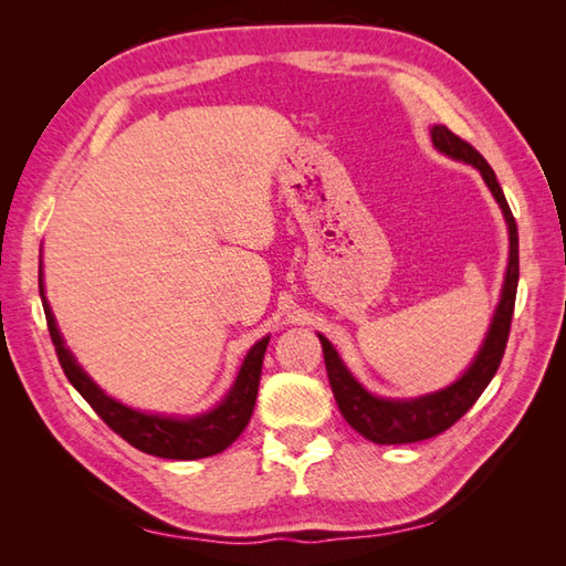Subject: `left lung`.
I'll use <instances>...</instances> for the list:
<instances>
[{
	"label": "left lung",
	"instance_id": "8db88e82",
	"mask_svg": "<svg viewBox=\"0 0 566 566\" xmlns=\"http://www.w3.org/2000/svg\"><path fill=\"white\" fill-rule=\"evenodd\" d=\"M432 146L440 153L450 155L454 160H462L467 165H474L479 172H482L484 182L489 185L491 195L496 197L501 203L503 216H506L509 233H511V258H509V270H506V284H503V294L499 308L494 314V323H491L486 340L479 350L476 359L469 367L462 379H457L452 387L442 389L438 394L420 396V399H408V401H389V399H377L369 391H365L355 377L347 371L338 353L333 350V345L318 335L323 345V359H326V371L335 401L343 418L350 423L359 436L377 444H408V442H420L428 438H436L440 432L452 428L457 420H460L469 408L476 403L479 396L489 387V381L494 379L496 369L506 353L509 333H511V318L515 308V292H518V228H515V219L511 213V207L506 197H503V189L499 179L491 170V165L482 158L474 146H469L467 140L454 136L448 126H432L430 130Z\"/></svg>",
	"mask_w": 566,
	"mask_h": 566
}]
</instances>
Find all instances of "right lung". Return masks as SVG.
<instances>
[{
    "instance_id": "obj_1",
    "label": "right lung",
    "mask_w": 566,
    "mask_h": 566,
    "mask_svg": "<svg viewBox=\"0 0 566 566\" xmlns=\"http://www.w3.org/2000/svg\"><path fill=\"white\" fill-rule=\"evenodd\" d=\"M39 290L43 298L48 331H51L57 363L63 367L65 377L70 379L72 387L82 394V399L94 408V413H97L104 423L116 432V436H122L128 444H134L136 450L163 457V460H201V457L223 452L228 444L235 442L240 432L245 430L248 420L252 416V408H255L258 384L262 375V357H264V350H268L270 338H262L260 343L252 345L243 367H240V375L233 384V389L228 391L226 399L216 406L213 411L197 418H187V420L148 416L114 401L112 396H106L97 384L84 375L82 367L72 359L70 350L63 345V338H60L53 311L48 306L45 294H43L41 272H39Z\"/></svg>"
}]
</instances>
